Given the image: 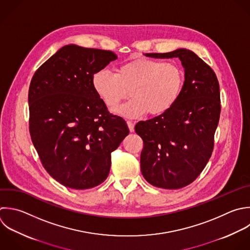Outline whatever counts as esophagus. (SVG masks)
<instances>
[{
	"mask_svg": "<svg viewBox=\"0 0 250 250\" xmlns=\"http://www.w3.org/2000/svg\"><path fill=\"white\" fill-rule=\"evenodd\" d=\"M127 124H128V127H129V130H130V132H134V128H135V125H134V123L132 122V121H127Z\"/></svg>",
	"mask_w": 250,
	"mask_h": 250,
	"instance_id": "obj_1",
	"label": "esophagus"
}]
</instances>
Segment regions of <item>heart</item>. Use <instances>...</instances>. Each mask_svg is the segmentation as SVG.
Wrapping results in <instances>:
<instances>
[{"label":"heart","mask_w":250,"mask_h":250,"mask_svg":"<svg viewBox=\"0 0 250 250\" xmlns=\"http://www.w3.org/2000/svg\"><path fill=\"white\" fill-rule=\"evenodd\" d=\"M92 84L104 104L113 108L121 101H131L115 109L126 118H140L149 112L158 116L178 102L185 84L183 69L176 63L139 58L119 65L116 73L102 69L93 75Z\"/></svg>","instance_id":"obj_1"}]
</instances>
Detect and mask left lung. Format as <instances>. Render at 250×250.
I'll return each mask as SVG.
<instances>
[{
  "label": "left lung",
  "instance_id": "obj_1",
  "mask_svg": "<svg viewBox=\"0 0 250 250\" xmlns=\"http://www.w3.org/2000/svg\"><path fill=\"white\" fill-rule=\"evenodd\" d=\"M145 56L178 58L185 68L183 92L175 105L135 126L144 141V178L157 188H181L199 176L212 154L221 111L219 83L211 67L189 50Z\"/></svg>",
  "mask_w": 250,
  "mask_h": 250
}]
</instances>
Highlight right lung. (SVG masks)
<instances>
[{
	"instance_id": "add662e5",
	"label": "right lung",
	"mask_w": 250,
	"mask_h": 250,
	"mask_svg": "<svg viewBox=\"0 0 250 250\" xmlns=\"http://www.w3.org/2000/svg\"><path fill=\"white\" fill-rule=\"evenodd\" d=\"M117 56L66 45L35 72L28 93L29 131L47 172L74 189L99 186L108 176L111 152L129 134L125 120L108 112L93 75Z\"/></svg>"
}]
</instances>
